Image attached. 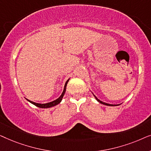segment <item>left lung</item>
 I'll list each match as a JSON object with an SVG mask.
<instances>
[{
  "label": "left lung",
  "mask_w": 151,
  "mask_h": 151,
  "mask_svg": "<svg viewBox=\"0 0 151 151\" xmlns=\"http://www.w3.org/2000/svg\"><path fill=\"white\" fill-rule=\"evenodd\" d=\"M93 96L95 97V98L96 99V100L98 101V102H100V104H104V105H106V106H118V105H119V104H108V103H106V102H102V101H101V100H99V99L97 98V97L95 96V95L93 93Z\"/></svg>",
  "instance_id": "8db88e82"
}]
</instances>
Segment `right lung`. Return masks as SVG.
Returning a JSON list of instances; mask_svg holds the SVG:
<instances>
[{
  "label": "right lung",
  "instance_id": "add662e5",
  "mask_svg": "<svg viewBox=\"0 0 151 151\" xmlns=\"http://www.w3.org/2000/svg\"><path fill=\"white\" fill-rule=\"evenodd\" d=\"M69 79H68L67 80V82H65V86H64V89H63V91L62 93L61 96L59 97L58 98L56 99V100L52 101V102H48V103H45V104H40V103H36V102H32V101H31L29 100H28V99L26 98V100L28 101V102H29L30 103H32L35 106L39 107V108H42V109H46V108H50V107H52V106H54L55 105L58 104L59 103L61 102L62 100H63V96L64 95L65 93V91H66V88H67V83L68 82H69Z\"/></svg>",
  "mask_w": 151,
  "mask_h": 151
}]
</instances>
